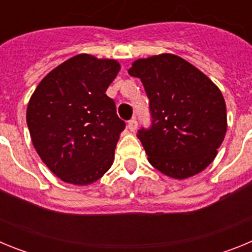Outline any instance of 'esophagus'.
Listing matches in <instances>:
<instances>
[{
	"instance_id": "obj_1",
	"label": "esophagus",
	"mask_w": 252,
	"mask_h": 252,
	"mask_svg": "<svg viewBox=\"0 0 252 252\" xmlns=\"http://www.w3.org/2000/svg\"><path fill=\"white\" fill-rule=\"evenodd\" d=\"M127 127H128V130L131 131V132L136 131V128H137V121H136V120H135V119L130 120V121L127 122Z\"/></svg>"
}]
</instances>
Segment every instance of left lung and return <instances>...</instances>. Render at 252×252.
Wrapping results in <instances>:
<instances>
[{
    "instance_id": "8db88e82",
    "label": "left lung",
    "mask_w": 252,
    "mask_h": 252,
    "mask_svg": "<svg viewBox=\"0 0 252 252\" xmlns=\"http://www.w3.org/2000/svg\"><path fill=\"white\" fill-rule=\"evenodd\" d=\"M128 74L141 79L153 126L137 137L151 165L182 180L203 171L227 131L226 102L204 73L174 54L136 59Z\"/></svg>"
}]
</instances>
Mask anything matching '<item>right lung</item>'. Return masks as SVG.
<instances>
[{
	"label": "right lung",
	"instance_id": "1",
	"mask_svg": "<svg viewBox=\"0 0 252 252\" xmlns=\"http://www.w3.org/2000/svg\"><path fill=\"white\" fill-rule=\"evenodd\" d=\"M121 65L115 59L78 54L37 84L26 110L31 141L58 178L88 186L112 165L125 122L106 91Z\"/></svg>",
	"mask_w": 252,
	"mask_h": 252
}]
</instances>
